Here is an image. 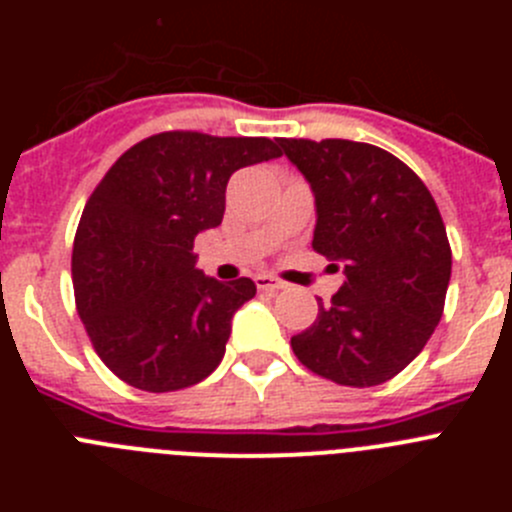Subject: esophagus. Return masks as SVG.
Segmentation results:
<instances>
[{
    "label": "esophagus",
    "mask_w": 512,
    "mask_h": 512,
    "mask_svg": "<svg viewBox=\"0 0 512 512\" xmlns=\"http://www.w3.org/2000/svg\"><path fill=\"white\" fill-rule=\"evenodd\" d=\"M256 287H259L261 292H279V289H284V282L269 277V274H259V277H256Z\"/></svg>",
    "instance_id": "esophagus-1"
}]
</instances>
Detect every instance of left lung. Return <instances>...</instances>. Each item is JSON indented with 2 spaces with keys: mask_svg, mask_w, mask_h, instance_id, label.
<instances>
[{
  "mask_svg": "<svg viewBox=\"0 0 512 512\" xmlns=\"http://www.w3.org/2000/svg\"><path fill=\"white\" fill-rule=\"evenodd\" d=\"M315 194L312 248L346 279L292 338L297 359L346 387H374L423 351L443 315L451 248L431 192L400 158L356 140L282 138Z\"/></svg>",
  "mask_w": 512,
  "mask_h": 512,
  "instance_id": "obj_1",
  "label": "left lung"
}]
</instances>
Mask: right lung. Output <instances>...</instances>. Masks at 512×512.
<instances>
[{
  "label": "right lung",
  "mask_w": 512,
  "mask_h": 512,
  "mask_svg": "<svg viewBox=\"0 0 512 512\" xmlns=\"http://www.w3.org/2000/svg\"><path fill=\"white\" fill-rule=\"evenodd\" d=\"M279 156V140L174 130L135 143L104 174L81 212L71 274L94 351L122 382L184 390L223 361L256 284L202 274L194 238L223 223L235 171Z\"/></svg>",
  "instance_id": "right-lung-1"
}]
</instances>
